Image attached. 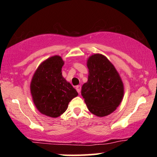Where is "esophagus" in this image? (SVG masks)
I'll list each match as a JSON object with an SVG mask.
<instances>
[{"label":"esophagus","mask_w":157,"mask_h":157,"mask_svg":"<svg viewBox=\"0 0 157 157\" xmlns=\"http://www.w3.org/2000/svg\"><path fill=\"white\" fill-rule=\"evenodd\" d=\"M81 86H76V91H77V92H78V94H80V92H81Z\"/></svg>","instance_id":"34e87169"}]
</instances>
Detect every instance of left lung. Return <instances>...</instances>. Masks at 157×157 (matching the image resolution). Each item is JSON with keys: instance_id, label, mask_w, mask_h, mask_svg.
Segmentation results:
<instances>
[{"instance_id": "left-lung-1", "label": "left lung", "mask_w": 157, "mask_h": 157, "mask_svg": "<svg viewBox=\"0 0 157 157\" xmlns=\"http://www.w3.org/2000/svg\"><path fill=\"white\" fill-rule=\"evenodd\" d=\"M89 76L81 88L89 111L98 117L111 114L121 104L124 94L123 81L114 66L100 53L87 59Z\"/></svg>"}]
</instances>
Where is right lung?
Returning a JSON list of instances; mask_svg holds the SVG:
<instances>
[{
	"mask_svg": "<svg viewBox=\"0 0 157 157\" xmlns=\"http://www.w3.org/2000/svg\"><path fill=\"white\" fill-rule=\"evenodd\" d=\"M64 61L56 55L38 66L32 77L30 90L32 99L40 113L51 118L65 112L78 92L62 76Z\"/></svg>",
	"mask_w": 157,
	"mask_h": 157,
	"instance_id": "add662e5",
	"label": "right lung"
}]
</instances>
